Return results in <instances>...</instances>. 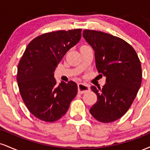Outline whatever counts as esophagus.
<instances>
[{
  "label": "esophagus",
  "instance_id": "obj_1",
  "mask_svg": "<svg viewBox=\"0 0 150 150\" xmlns=\"http://www.w3.org/2000/svg\"><path fill=\"white\" fill-rule=\"evenodd\" d=\"M77 87H78L79 94H84V93L87 92L88 91L90 90V88H89V86L83 83H79Z\"/></svg>",
  "mask_w": 150,
  "mask_h": 150
}]
</instances>
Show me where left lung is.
Wrapping results in <instances>:
<instances>
[{
	"label": "left lung",
	"instance_id": "8db88e82",
	"mask_svg": "<svg viewBox=\"0 0 150 150\" xmlns=\"http://www.w3.org/2000/svg\"><path fill=\"white\" fill-rule=\"evenodd\" d=\"M82 36L94 51L96 68L106 77L102 88L91 89L97 101L89 109L94 118L111 123L128 111L142 82V68L137 53L119 37L95 30H86Z\"/></svg>",
	"mask_w": 150,
	"mask_h": 150
}]
</instances>
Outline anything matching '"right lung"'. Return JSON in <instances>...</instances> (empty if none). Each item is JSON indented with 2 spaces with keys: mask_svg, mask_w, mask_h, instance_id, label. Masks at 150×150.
<instances>
[{
  "mask_svg": "<svg viewBox=\"0 0 150 150\" xmlns=\"http://www.w3.org/2000/svg\"><path fill=\"white\" fill-rule=\"evenodd\" d=\"M81 29L49 32L28 44L18 64L17 81L24 103L33 116L54 122L66 113L77 93L73 81L56 84V67L81 38Z\"/></svg>",
  "mask_w": 150,
  "mask_h": 150,
  "instance_id": "obj_1",
  "label": "right lung"
}]
</instances>
